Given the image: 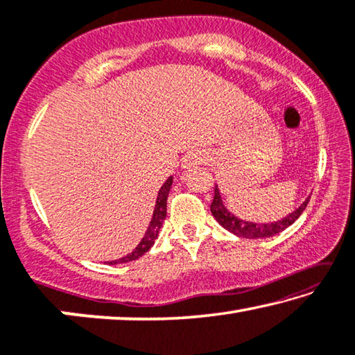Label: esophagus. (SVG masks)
Masks as SVG:
<instances>
[{
	"label": "esophagus",
	"instance_id": "esophagus-1",
	"mask_svg": "<svg viewBox=\"0 0 355 355\" xmlns=\"http://www.w3.org/2000/svg\"><path fill=\"white\" fill-rule=\"evenodd\" d=\"M204 161V155L200 151H191L184 156L183 159V167H191L194 164H199Z\"/></svg>",
	"mask_w": 355,
	"mask_h": 355
}]
</instances>
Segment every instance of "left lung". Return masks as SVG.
Masks as SVG:
<instances>
[{"label": "left lung", "instance_id": "obj_1", "mask_svg": "<svg viewBox=\"0 0 355 355\" xmlns=\"http://www.w3.org/2000/svg\"><path fill=\"white\" fill-rule=\"evenodd\" d=\"M308 202H309V198L306 199L298 209L292 211V214H290L288 216H285V218H282L280 221L257 225V223H250V221H244V220L237 218V216L232 215L230 210H226L223 202H221L218 188L215 187L214 200H211V204H210V211H211V215L215 216V220L218 221V223L223 226L225 230L232 232V234L245 237V239H258V237H269V236L279 234L280 231H284L285 228H288L290 225H293L295 221L298 220V216L304 211Z\"/></svg>", "mask_w": 355, "mask_h": 355}]
</instances>
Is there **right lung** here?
Wrapping results in <instances>:
<instances>
[{
	"mask_svg": "<svg viewBox=\"0 0 355 355\" xmlns=\"http://www.w3.org/2000/svg\"><path fill=\"white\" fill-rule=\"evenodd\" d=\"M171 187H172V177L167 178V182L162 184V188L159 189V193H157V199H156V205H155V211H153V218H151V223L148 226V230L145 232L144 239L137 248L129 255L121 258V260H116V261H111L110 264H116V263H127V261H134L137 258H140L141 255H145V253L150 250L155 244V241L157 239V234H159V230L164 223V220H166V215H167V196L168 191H171Z\"/></svg>",
	"mask_w": 355,
	"mask_h": 355,
	"instance_id": "add662e5",
	"label": "right lung"
}]
</instances>
